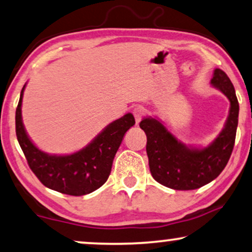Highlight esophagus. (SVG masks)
<instances>
[{
    "label": "esophagus",
    "instance_id": "34e87169",
    "mask_svg": "<svg viewBox=\"0 0 252 252\" xmlns=\"http://www.w3.org/2000/svg\"><path fill=\"white\" fill-rule=\"evenodd\" d=\"M132 114L134 116V120H136V123L138 125V123L140 122V120L143 119V116L145 114V109L144 107H141V106H137V107H134L132 109Z\"/></svg>",
    "mask_w": 252,
    "mask_h": 252
}]
</instances>
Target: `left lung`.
<instances>
[{
	"label": "left lung",
	"instance_id": "left-lung-1",
	"mask_svg": "<svg viewBox=\"0 0 252 252\" xmlns=\"http://www.w3.org/2000/svg\"><path fill=\"white\" fill-rule=\"evenodd\" d=\"M211 84L228 98L231 108L225 127L208 147H187L157 119L146 118L140 122L147 137L151 173L163 186L178 190L200 189L217 178L231 158L239 122V101L224 70L215 69Z\"/></svg>",
	"mask_w": 252,
	"mask_h": 252
}]
</instances>
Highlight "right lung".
<instances>
[{
	"instance_id": "add662e5",
	"label": "right lung",
	"mask_w": 252,
	"mask_h": 252,
	"mask_svg": "<svg viewBox=\"0 0 252 252\" xmlns=\"http://www.w3.org/2000/svg\"><path fill=\"white\" fill-rule=\"evenodd\" d=\"M24 90L25 86L16 109V134L28 165L38 180L48 189L73 196L86 195L104 185L123 137L136 123L133 115L127 113L112 122L76 153L49 155L32 143L24 127L21 120Z\"/></svg>"
}]
</instances>
